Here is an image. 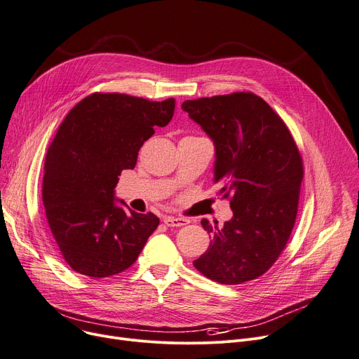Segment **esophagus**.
Listing matches in <instances>:
<instances>
[{"label":"esophagus","mask_w":359,"mask_h":359,"mask_svg":"<svg viewBox=\"0 0 359 359\" xmlns=\"http://www.w3.org/2000/svg\"><path fill=\"white\" fill-rule=\"evenodd\" d=\"M163 222L167 225V226H183L186 225L189 221L184 219V218H175V217H164Z\"/></svg>","instance_id":"obj_1"}]
</instances>
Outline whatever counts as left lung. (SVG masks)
I'll list each match as a JSON object with an SVG mask.
<instances>
[{
	"instance_id": "left-lung-1",
	"label": "left lung",
	"mask_w": 359,
	"mask_h": 359,
	"mask_svg": "<svg viewBox=\"0 0 359 359\" xmlns=\"http://www.w3.org/2000/svg\"><path fill=\"white\" fill-rule=\"evenodd\" d=\"M182 109L213 141V182L233 213L222 228L202 221L212 240L194 266L221 284L254 280L274 264L296 222L303 179L296 142L251 92L184 101Z\"/></svg>"
}]
</instances>
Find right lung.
<instances>
[{
	"label": "right lung",
	"mask_w": 359,
	"mask_h": 359,
	"mask_svg": "<svg viewBox=\"0 0 359 359\" xmlns=\"http://www.w3.org/2000/svg\"><path fill=\"white\" fill-rule=\"evenodd\" d=\"M176 101L153 102L124 93H92L63 119L47 150L43 177L46 218L72 270L93 278L133 266L158 226L115 198L123 170L153 134L165 127Z\"/></svg>",
	"instance_id": "obj_1"
}]
</instances>
